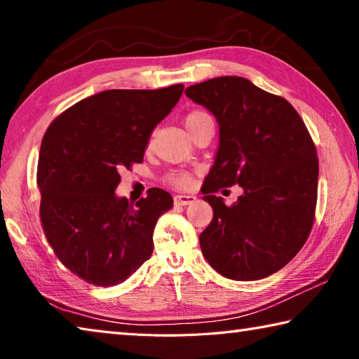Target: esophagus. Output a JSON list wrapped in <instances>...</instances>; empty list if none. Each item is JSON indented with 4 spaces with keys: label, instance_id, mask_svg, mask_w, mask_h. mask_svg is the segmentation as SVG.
<instances>
[{
    "label": "esophagus",
    "instance_id": "obj_1",
    "mask_svg": "<svg viewBox=\"0 0 359 359\" xmlns=\"http://www.w3.org/2000/svg\"><path fill=\"white\" fill-rule=\"evenodd\" d=\"M196 201V196L194 194H175L174 203L175 205H188Z\"/></svg>",
    "mask_w": 359,
    "mask_h": 359
}]
</instances>
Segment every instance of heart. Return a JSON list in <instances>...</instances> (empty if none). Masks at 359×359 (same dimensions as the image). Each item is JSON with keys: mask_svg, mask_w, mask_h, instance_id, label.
Listing matches in <instances>:
<instances>
[{"mask_svg": "<svg viewBox=\"0 0 359 359\" xmlns=\"http://www.w3.org/2000/svg\"><path fill=\"white\" fill-rule=\"evenodd\" d=\"M204 118H210V115L203 112V111L190 112L185 117L187 130L191 128L193 125H196L198 121H201ZM166 180H168V184H171L175 188H187L188 185H190V177H188V175L184 174V172H172V174H169L168 177H166Z\"/></svg>", "mask_w": 359, "mask_h": 359, "instance_id": "obj_1", "label": "heart"}]
</instances>
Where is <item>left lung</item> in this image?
<instances>
[{"mask_svg": "<svg viewBox=\"0 0 359 359\" xmlns=\"http://www.w3.org/2000/svg\"><path fill=\"white\" fill-rule=\"evenodd\" d=\"M185 93L220 126L215 163L201 188L214 209L199 234L203 255L233 280L274 274L296 257L313 224L318 156L312 137L287 100L248 79H209ZM236 183L245 191L234 205L215 196Z\"/></svg>", "mask_w": 359, "mask_h": 359, "instance_id": "8db88e82", "label": "left lung"}]
</instances>
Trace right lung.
I'll list each match as a JSON object with an SVG mask.
<instances>
[{"instance_id": "1", "label": "right lung", "mask_w": 359, "mask_h": 359, "mask_svg": "<svg viewBox=\"0 0 359 359\" xmlns=\"http://www.w3.org/2000/svg\"><path fill=\"white\" fill-rule=\"evenodd\" d=\"M182 92V83L106 90L66 109L42 137V229L58 259L82 280L112 287L151 257L156 220L172 208V196L150 188L131 204L115 188L120 169L142 163L151 131Z\"/></svg>"}]
</instances>
